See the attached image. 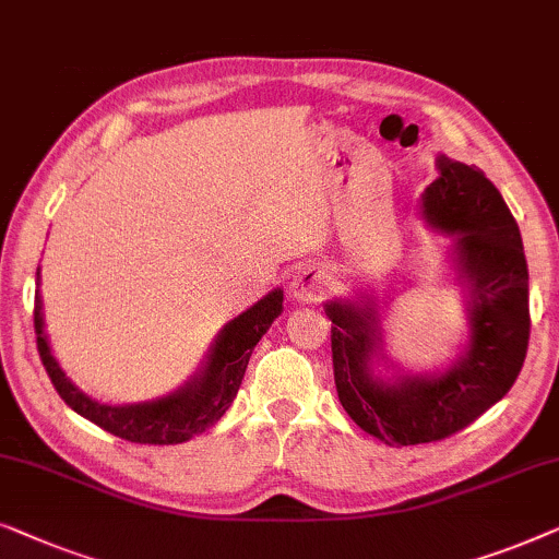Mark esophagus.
Instances as JSON below:
<instances>
[{"instance_id": "obj_1", "label": "esophagus", "mask_w": 559, "mask_h": 559, "mask_svg": "<svg viewBox=\"0 0 559 559\" xmlns=\"http://www.w3.org/2000/svg\"><path fill=\"white\" fill-rule=\"evenodd\" d=\"M326 286V273L319 269V265H301L290 273L288 290L296 301L301 304H313L321 298V290Z\"/></svg>"}]
</instances>
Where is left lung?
I'll return each mask as SVG.
<instances>
[{
    "mask_svg": "<svg viewBox=\"0 0 559 559\" xmlns=\"http://www.w3.org/2000/svg\"><path fill=\"white\" fill-rule=\"evenodd\" d=\"M440 177L423 194L436 227L459 235L461 276L471 286L468 352L445 374L374 380L377 311L326 304L340 403L365 433L392 445L436 443L468 428L512 390L530 344V273L522 235L504 198L474 164L440 156Z\"/></svg>",
    "mask_w": 559,
    "mask_h": 559,
    "instance_id": "obj_1",
    "label": "left lung"
}]
</instances>
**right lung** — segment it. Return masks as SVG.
I'll return each mask as SVG.
<instances>
[{"label":"right lung","mask_w":559,"mask_h":559,"mask_svg":"<svg viewBox=\"0 0 559 559\" xmlns=\"http://www.w3.org/2000/svg\"><path fill=\"white\" fill-rule=\"evenodd\" d=\"M281 309L283 290H273V294L261 298L253 309L240 313L238 319H233L223 329V334L217 336L215 347L210 352L207 365H204L202 372L192 382H187L175 395L141 405H100L88 395H83L68 380L66 372H62L58 361L50 355V347H47V336L43 332L40 294H35L37 352H40L43 367L55 384V390H58V395L78 415L96 423L98 428L108 430L111 436L131 440V443L175 445L204 433V430L223 418L235 395H238L242 374H246L248 359L253 355L255 344L261 342L265 329L273 324Z\"/></svg>","instance_id":"add662e5"}]
</instances>
